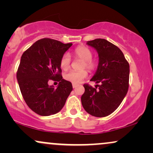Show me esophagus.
I'll use <instances>...</instances> for the list:
<instances>
[{"label": "esophagus", "instance_id": "1", "mask_svg": "<svg viewBox=\"0 0 153 153\" xmlns=\"http://www.w3.org/2000/svg\"><path fill=\"white\" fill-rule=\"evenodd\" d=\"M76 87H77V85H76V84L73 83V88H76Z\"/></svg>", "mask_w": 153, "mask_h": 153}]
</instances>
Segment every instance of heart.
Wrapping results in <instances>:
<instances>
[{
    "instance_id": "heart-1",
    "label": "heart",
    "mask_w": 153,
    "mask_h": 153,
    "mask_svg": "<svg viewBox=\"0 0 153 153\" xmlns=\"http://www.w3.org/2000/svg\"><path fill=\"white\" fill-rule=\"evenodd\" d=\"M73 54L77 58L83 60L82 68H86L88 70H94L96 67V62L92 59V52L88 47L81 46L77 47L73 52ZM71 59L69 54L65 53L62 56L60 59V68L64 71L69 69L71 66ZM88 73L86 71H71L65 75V79L68 81L74 84H78L81 82L87 77Z\"/></svg>"
}]
</instances>
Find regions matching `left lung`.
<instances>
[{
    "label": "left lung",
    "instance_id": "obj_1",
    "mask_svg": "<svg viewBox=\"0 0 153 153\" xmlns=\"http://www.w3.org/2000/svg\"><path fill=\"white\" fill-rule=\"evenodd\" d=\"M86 45L96 50L99 64L91 79L99 86L96 90L85 84L81 96L84 109L96 117L108 116L118 108L129 88V65L120 49L104 39H96Z\"/></svg>",
    "mask_w": 153,
    "mask_h": 153
}]
</instances>
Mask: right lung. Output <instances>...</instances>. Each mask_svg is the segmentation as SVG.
<instances>
[{
	"label": "right lung",
	"instance_id": "right-lung-1",
	"mask_svg": "<svg viewBox=\"0 0 153 153\" xmlns=\"http://www.w3.org/2000/svg\"><path fill=\"white\" fill-rule=\"evenodd\" d=\"M73 44L42 39L33 44L21 57L16 78L24 101L35 113L50 116L58 113L73 91L71 82L61 75L60 59ZM57 80V88L49 86Z\"/></svg>",
	"mask_w": 153,
	"mask_h": 153
}]
</instances>
